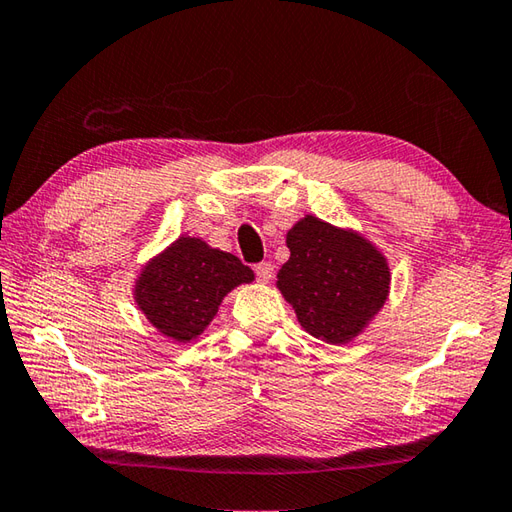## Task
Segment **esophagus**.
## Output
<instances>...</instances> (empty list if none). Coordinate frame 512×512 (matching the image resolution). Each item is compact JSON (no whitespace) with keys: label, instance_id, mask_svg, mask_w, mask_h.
I'll use <instances>...</instances> for the list:
<instances>
[{"label":"esophagus","instance_id":"esophagus-1","mask_svg":"<svg viewBox=\"0 0 512 512\" xmlns=\"http://www.w3.org/2000/svg\"><path fill=\"white\" fill-rule=\"evenodd\" d=\"M254 274H256L258 281H263V283L272 281V276H274V265H272V263H258V265L254 267Z\"/></svg>","mask_w":512,"mask_h":512}]
</instances>
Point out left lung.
<instances>
[{
  "instance_id": "left-lung-1",
  "label": "left lung",
  "mask_w": 512,
  "mask_h": 512,
  "mask_svg": "<svg viewBox=\"0 0 512 512\" xmlns=\"http://www.w3.org/2000/svg\"><path fill=\"white\" fill-rule=\"evenodd\" d=\"M287 247L289 260L276 285L298 323L327 343L354 339L388 298L385 258L359 234L314 216L287 231Z\"/></svg>"
}]
</instances>
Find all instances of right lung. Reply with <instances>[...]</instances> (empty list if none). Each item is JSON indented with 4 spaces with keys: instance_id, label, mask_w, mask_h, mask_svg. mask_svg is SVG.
Returning <instances> with one entry per match:
<instances>
[{
    "instance_id": "add662e5",
    "label": "right lung",
    "mask_w": 512,
    "mask_h": 512,
    "mask_svg": "<svg viewBox=\"0 0 512 512\" xmlns=\"http://www.w3.org/2000/svg\"><path fill=\"white\" fill-rule=\"evenodd\" d=\"M252 278L234 254L182 236L144 267L136 301L162 334L187 343L211 323L227 292Z\"/></svg>"
}]
</instances>
